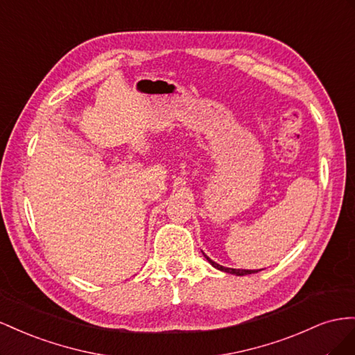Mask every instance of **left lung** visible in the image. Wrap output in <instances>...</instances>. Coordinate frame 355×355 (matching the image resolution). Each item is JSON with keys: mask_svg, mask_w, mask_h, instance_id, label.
<instances>
[{"mask_svg": "<svg viewBox=\"0 0 355 355\" xmlns=\"http://www.w3.org/2000/svg\"><path fill=\"white\" fill-rule=\"evenodd\" d=\"M205 256V254H204ZM205 259L211 263V266H214L216 269H218V270H221V272H226V273H232V275H236V277H244V275H250V273H257V272H260L261 269H234V268H226V266H221V265H218V263H216L214 260H211L208 256H205Z\"/></svg>", "mask_w": 355, "mask_h": 355, "instance_id": "obj_1", "label": "left lung"}]
</instances>
